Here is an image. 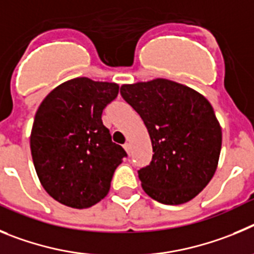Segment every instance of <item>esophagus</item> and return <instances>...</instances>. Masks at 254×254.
<instances>
[{
	"instance_id": "esophagus-1",
	"label": "esophagus",
	"mask_w": 254,
	"mask_h": 254,
	"mask_svg": "<svg viewBox=\"0 0 254 254\" xmlns=\"http://www.w3.org/2000/svg\"><path fill=\"white\" fill-rule=\"evenodd\" d=\"M124 149L127 150V154H130V150H131V145H130V143H127H127L124 144Z\"/></svg>"
}]
</instances>
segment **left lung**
<instances>
[{"instance_id": "obj_1", "label": "left lung", "mask_w": 254, "mask_h": 254, "mask_svg": "<svg viewBox=\"0 0 254 254\" xmlns=\"http://www.w3.org/2000/svg\"><path fill=\"white\" fill-rule=\"evenodd\" d=\"M120 93L152 140V161L138 171L145 193L166 205L192 200L212 178L220 155L221 127L210 102L163 78L123 84Z\"/></svg>"}]
</instances>
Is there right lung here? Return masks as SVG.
Instances as JSON below:
<instances>
[{
	"mask_svg": "<svg viewBox=\"0 0 254 254\" xmlns=\"http://www.w3.org/2000/svg\"><path fill=\"white\" fill-rule=\"evenodd\" d=\"M118 93L116 83L78 77L54 88L36 111L34 167L45 191L65 206L86 209L101 201L127 157L101 119Z\"/></svg>",
	"mask_w": 254,
	"mask_h": 254,
	"instance_id": "obj_1",
	"label": "right lung"
}]
</instances>
